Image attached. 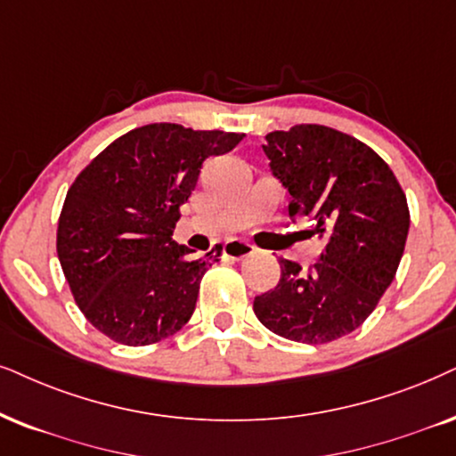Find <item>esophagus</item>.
I'll list each match as a JSON object with an SVG mask.
<instances>
[{
    "mask_svg": "<svg viewBox=\"0 0 456 456\" xmlns=\"http://www.w3.org/2000/svg\"><path fill=\"white\" fill-rule=\"evenodd\" d=\"M252 252H255V246L248 244L244 240H232L223 248V255L227 258H233V261H241V258L250 256Z\"/></svg>",
    "mask_w": 456,
    "mask_h": 456,
    "instance_id": "obj_1",
    "label": "esophagus"
}]
</instances>
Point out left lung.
<instances>
[{"mask_svg":"<svg viewBox=\"0 0 456 456\" xmlns=\"http://www.w3.org/2000/svg\"><path fill=\"white\" fill-rule=\"evenodd\" d=\"M265 138L292 198L288 215L307 216L326 244L307 269L281 258L280 284L255 298V314L288 341H337L364 324L395 278L411 227L406 193L370 147L341 130L298 124Z\"/></svg>","mask_w":456,"mask_h":456,"instance_id":"1","label":"left lung"}]
</instances>
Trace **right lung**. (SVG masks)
Listing matches in <instances>:
<instances>
[{"instance_id": "add662e5", "label": "right lung", "mask_w": 456, "mask_h": 456, "mask_svg": "<svg viewBox=\"0 0 456 456\" xmlns=\"http://www.w3.org/2000/svg\"><path fill=\"white\" fill-rule=\"evenodd\" d=\"M244 134L149 124L115 138L75 176L56 229V252L77 307L128 347L158 343L193 315L210 261L172 240L201 166Z\"/></svg>"}]
</instances>
